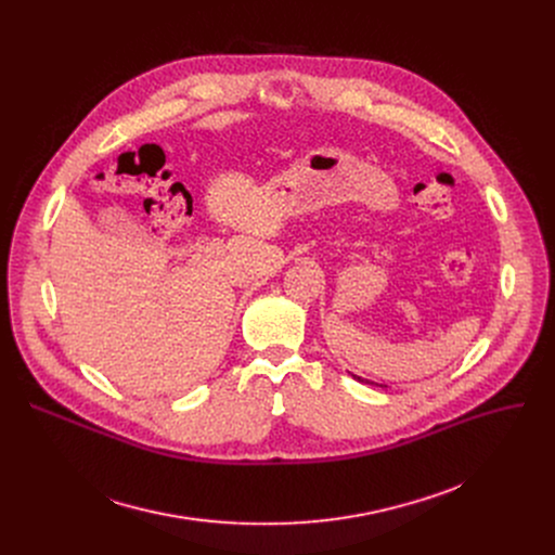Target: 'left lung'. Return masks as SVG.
<instances>
[{"mask_svg": "<svg viewBox=\"0 0 555 555\" xmlns=\"http://www.w3.org/2000/svg\"><path fill=\"white\" fill-rule=\"evenodd\" d=\"M353 377H356V379H360V382H366V379H362V377H358V375H353ZM366 384H373V382H366ZM377 386H379V384H377Z\"/></svg>", "mask_w": 555, "mask_h": 555, "instance_id": "left-lung-1", "label": "left lung"}]
</instances>
